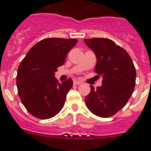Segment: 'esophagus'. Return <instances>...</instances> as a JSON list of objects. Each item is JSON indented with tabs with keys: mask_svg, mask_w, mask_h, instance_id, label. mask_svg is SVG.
Returning a JSON list of instances; mask_svg holds the SVG:
<instances>
[{
	"mask_svg": "<svg viewBox=\"0 0 151 151\" xmlns=\"http://www.w3.org/2000/svg\"><path fill=\"white\" fill-rule=\"evenodd\" d=\"M73 84H74L75 85H80V84H81V82H78V81H77V80H75L74 82H73Z\"/></svg>",
	"mask_w": 151,
	"mask_h": 151,
	"instance_id": "1",
	"label": "esophagus"
}]
</instances>
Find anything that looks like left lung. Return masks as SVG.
Listing matches in <instances>:
<instances>
[{
	"instance_id": "8db88e82",
	"label": "left lung",
	"mask_w": 151,
	"mask_h": 151,
	"mask_svg": "<svg viewBox=\"0 0 151 151\" xmlns=\"http://www.w3.org/2000/svg\"><path fill=\"white\" fill-rule=\"evenodd\" d=\"M97 57L94 72L102 76V85H91L85 97L88 110L100 117H110L125 106L133 93L136 70L132 58L122 47L109 38L84 39Z\"/></svg>"
}]
</instances>
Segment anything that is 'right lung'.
Segmentation results:
<instances>
[{"mask_svg": "<svg viewBox=\"0 0 151 151\" xmlns=\"http://www.w3.org/2000/svg\"><path fill=\"white\" fill-rule=\"evenodd\" d=\"M77 41L45 38L29 50L19 64L17 76L19 96L28 112L36 118H52L62 110L73 82L69 78L60 83L54 75Z\"/></svg>", "mask_w": 151, "mask_h": 151, "instance_id": "right-lung-1", "label": "right lung"}]
</instances>
